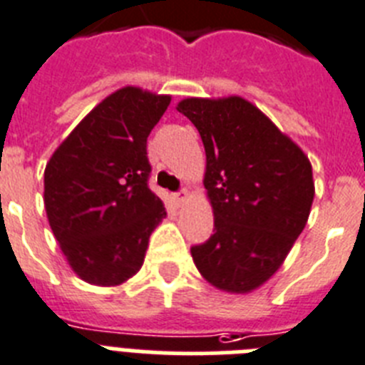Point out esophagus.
<instances>
[{"instance_id": "esophagus-1", "label": "esophagus", "mask_w": 365, "mask_h": 365, "mask_svg": "<svg viewBox=\"0 0 365 365\" xmlns=\"http://www.w3.org/2000/svg\"><path fill=\"white\" fill-rule=\"evenodd\" d=\"M173 199L177 201V205H185L186 201L190 199V192H188V190H182V192H179V194L173 195Z\"/></svg>"}]
</instances>
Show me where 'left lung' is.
Returning a JSON list of instances; mask_svg holds the SVG:
<instances>
[{"mask_svg": "<svg viewBox=\"0 0 365 365\" xmlns=\"http://www.w3.org/2000/svg\"><path fill=\"white\" fill-rule=\"evenodd\" d=\"M199 130L207 155L203 185L214 235L192 247L208 284L251 294L272 279L307 225L312 164L257 105L240 96L177 103Z\"/></svg>", "mask_w": 365, "mask_h": 365, "instance_id": "obj_1", "label": "left lung"}]
</instances>
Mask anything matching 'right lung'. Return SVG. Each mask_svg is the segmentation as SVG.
<instances>
[{
    "label": "right lung",
    "instance_id": "obj_1",
    "mask_svg": "<svg viewBox=\"0 0 365 365\" xmlns=\"http://www.w3.org/2000/svg\"><path fill=\"white\" fill-rule=\"evenodd\" d=\"M171 96L123 86L98 103L43 170V207L79 279L120 286L144 264L149 236L166 217L148 188V136Z\"/></svg>",
    "mask_w": 365,
    "mask_h": 365
}]
</instances>
